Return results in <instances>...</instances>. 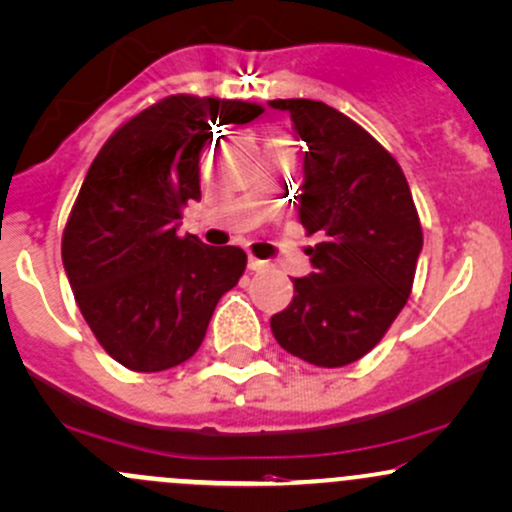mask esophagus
<instances>
[{"mask_svg":"<svg viewBox=\"0 0 512 512\" xmlns=\"http://www.w3.org/2000/svg\"><path fill=\"white\" fill-rule=\"evenodd\" d=\"M247 267H250L252 272H265V269L269 267V262L257 260V257H250V260H247Z\"/></svg>","mask_w":512,"mask_h":512,"instance_id":"obj_1","label":"esophagus"}]
</instances>
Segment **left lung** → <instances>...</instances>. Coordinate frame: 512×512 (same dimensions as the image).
<instances>
[{"instance_id":"1","label":"left lung","mask_w":512,"mask_h":512,"mask_svg":"<svg viewBox=\"0 0 512 512\" xmlns=\"http://www.w3.org/2000/svg\"><path fill=\"white\" fill-rule=\"evenodd\" d=\"M306 143L299 218L320 243L313 272L294 279V299L272 333L289 355L345 367L367 355L411 296L423 230L406 174L376 140L333 106L274 99Z\"/></svg>"}]
</instances>
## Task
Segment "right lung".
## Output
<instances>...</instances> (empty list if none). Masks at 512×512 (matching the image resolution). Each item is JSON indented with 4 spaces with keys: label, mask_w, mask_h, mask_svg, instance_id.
Instances as JSON below:
<instances>
[{
    "label": "right lung",
    "mask_w": 512,
    "mask_h": 512,
    "mask_svg": "<svg viewBox=\"0 0 512 512\" xmlns=\"http://www.w3.org/2000/svg\"><path fill=\"white\" fill-rule=\"evenodd\" d=\"M262 114L250 101L174 94L126 121L94 157L63 233V265L94 338L133 372H165L204 342L218 299L243 277L240 247L179 238L201 199L213 126Z\"/></svg>",
    "instance_id": "obj_1"
}]
</instances>
